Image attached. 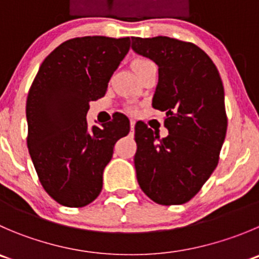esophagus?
Wrapping results in <instances>:
<instances>
[{
    "label": "esophagus",
    "instance_id": "esophagus-1",
    "mask_svg": "<svg viewBox=\"0 0 259 259\" xmlns=\"http://www.w3.org/2000/svg\"><path fill=\"white\" fill-rule=\"evenodd\" d=\"M130 127H132V130H134V127H135V120H130Z\"/></svg>",
    "mask_w": 259,
    "mask_h": 259
}]
</instances>
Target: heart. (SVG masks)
<instances>
[{
    "label": "heart",
    "mask_w": 259,
    "mask_h": 259,
    "mask_svg": "<svg viewBox=\"0 0 259 259\" xmlns=\"http://www.w3.org/2000/svg\"><path fill=\"white\" fill-rule=\"evenodd\" d=\"M148 62H149V60H147V59H137V60H134V62L132 63V69H133V71H134V73L137 74V72L139 71V69L142 68V67L144 66V64H147ZM129 111L132 112V114H134V112L137 111V110H135L134 107H130Z\"/></svg>",
    "instance_id": "heart-1"
}]
</instances>
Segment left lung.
<instances>
[{
  "label": "left lung",
  "instance_id": "8db88e82",
  "mask_svg": "<svg viewBox=\"0 0 259 259\" xmlns=\"http://www.w3.org/2000/svg\"><path fill=\"white\" fill-rule=\"evenodd\" d=\"M138 54L154 60L158 84L152 106L165 112L168 137L135 125L137 178L159 205L190 201L219 163L227 135L224 87L218 68L197 45L168 36L132 37Z\"/></svg>",
  "mask_w": 259,
  "mask_h": 259
}]
</instances>
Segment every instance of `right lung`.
<instances>
[{"label":"right lung","instance_id":"right-lung-1","mask_svg":"<svg viewBox=\"0 0 259 259\" xmlns=\"http://www.w3.org/2000/svg\"><path fill=\"white\" fill-rule=\"evenodd\" d=\"M130 49L129 37L82 36L55 48L41 63L26 100L27 148L45 192L63 206L83 207L102 190V173L114 145L130 132L115 114L89 129L90 101L107 83Z\"/></svg>","mask_w":259,"mask_h":259}]
</instances>
